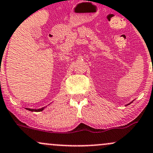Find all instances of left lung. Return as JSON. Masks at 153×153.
<instances>
[{
	"label": "left lung",
	"mask_w": 153,
	"mask_h": 153,
	"mask_svg": "<svg viewBox=\"0 0 153 153\" xmlns=\"http://www.w3.org/2000/svg\"><path fill=\"white\" fill-rule=\"evenodd\" d=\"M129 104H130V103H129ZM129 104H128V105H129Z\"/></svg>",
	"instance_id": "1"
}]
</instances>
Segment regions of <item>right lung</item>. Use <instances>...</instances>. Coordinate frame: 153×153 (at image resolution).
<instances>
[{"label":"right lung","instance_id":"right-lung-1","mask_svg":"<svg viewBox=\"0 0 153 153\" xmlns=\"http://www.w3.org/2000/svg\"><path fill=\"white\" fill-rule=\"evenodd\" d=\"M45 108V107H43V108H38V109H32V108H25V109H27V110L30 111H36V112H39V111H42L44 110Z\"/></svg>","mask_w":153,"mask_h":153}]
</instances>
